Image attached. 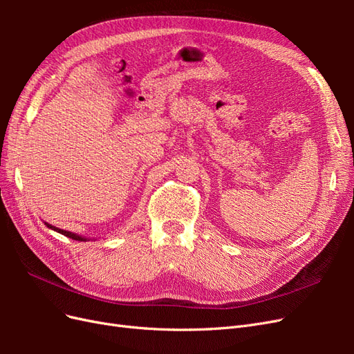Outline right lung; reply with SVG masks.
Instances as JSON below:
<instances>
[{"instance_id": "add662e5", "label": "right lung", "mask_w": 354, "mask_h": 354, "mask_svg": "<svg viewBox=\"0 0 354 354\" xmlns=\"http://www.w3.org/2000/svg\"><path fill=\"white\" fill-rule=\"evenodd\" d=\"M46 224H47V223H46ZM47 227H50V229H53V230H56V232H59V233H62V234H65V236H68V238H71V239H75V241H85L84 238L78 236V234H75V233H72V232H66V230L57 229V227H55V226H50V224H47Z\"/></svg>"}]
</instances>
